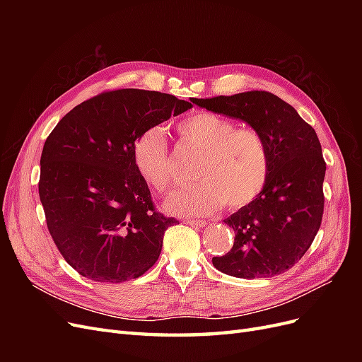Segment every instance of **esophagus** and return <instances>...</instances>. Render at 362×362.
<instances>
[{
    "instance_id": "esophagus-1",
    "label": "esophagus",
    "mask_w": 362,
    "mask_h": 362,
    "mask_svg": "<svg viewBox=\"0 0 362 362\" xmlns=\"http://www.w3.org/2000/svg\"><path fill=\"white\" fill-rule=\"evenodd\" d=\"M184 222L190 226H198V228H204L206 225L205 221H193V218H187V221H184Z\"/></svg>"
}]
</instances>
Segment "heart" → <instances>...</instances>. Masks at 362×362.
Returning a JSON list of instances; mask_svg holds the SVG:
<instances>
[{
  "label": "heart",
  "instance_id": "1",
  "mask_svg": "<svg viewBox=\"0 0 362 362\" xmlns=\"http://www.w3.org/2000/svg\"><path fill=\"white\" fill-rule=\"evenodd\" d=\"M181 139L202 152L196 164L198 184L173 192L164 208L177 216H208L226 204L231 210L258 198L269 178V149L258 129L237 127L233 119L194 112L177 122ZM133 163L140 178L158 193L169 190L175 166L160 127H148L133 144Z\"/></svg>",
  "mask_w": 362,
  "mask_h": 362
}]
</instances>
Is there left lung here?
Wrapping results in <instances>:
<instances>
[{"mask_svg":"<svg viewBox=\"0 0 362 362\" xmlns=\"http://www.w3.org/2000/svg\"><path fill=\"white\" fill-rule=\"evenodd\" d=\"M192 103L242 119L258 129L269 149V178L255 201L225 218L234 246L213 266L226 275L254 279L287 272L310 249L322 225L326 163L314 128L279 96L250 90Z\"/></svg>","mask_w":362,"mask_h":362,"instance_id":"left-lung-1","label":"left lung"}]
</instances>
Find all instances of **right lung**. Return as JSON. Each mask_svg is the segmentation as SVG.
<instances>
[{
  "label": "right lung",
  "mask_w": 362,
  "mask_h": 362,
  "mask_svg": "<svg viewBox=\"0 0 362 362\" xmlns=\"http://www.w3.org/2000/svg\"><path fill=\"white\" fill-rule=\"evenodd\" d=\"M189 108L161 92L107 90L74 107L51 131L39 196L54 243L81 276L124 282L156 264L177 218L156 210L134 168L133 144L145 128Z\"/></svg>",
  "instance_id": "obj_1"
}]
</instances>
